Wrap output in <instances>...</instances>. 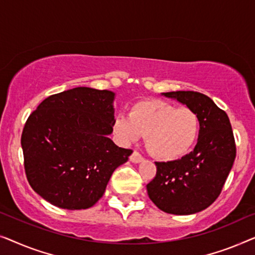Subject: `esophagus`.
I'll return each instance as SVG.
<instances>
[{"label":"esophagus","instance_id":"34e87169","mask_svg":"<svg viewBox=\"0 0 255 255\" xmlns=\"http://www.w3.org/2000/svg\"><path fill=\"white\" fill-rule=\"evenodd\" d=\"M143 160V157L139 155L137 151H134L130 155V162L132 163H141Z\"/></svg>","mask_w":255,"mask_h":255}]
</instances>
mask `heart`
<instances>
[{
  "instance_id": "obj_1",
  "label": "heart",
  "mask_w": 255,
  "mask_h": 255,
  "mask_svg": "<svg viewBox=\"0 0 255 255\" xmlns=\"http://www.w3.org/2000/svg\"><path fill=\"white\" fill-rule=\"evenodd\" d=\"M113 130L125 144L145 135V144L156 158L174 160L186 155L195 144L200 119L188 107H175L159 99L136 103L128 116L114 119Z\"/></svg>"
}]
</instances>
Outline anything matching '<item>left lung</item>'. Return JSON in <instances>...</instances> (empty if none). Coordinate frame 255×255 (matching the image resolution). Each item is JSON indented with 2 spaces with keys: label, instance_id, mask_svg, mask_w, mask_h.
<instances>
[{
  "label": "left lung",
  "instance_id": "8db88e82",
  "mask_svg": "<svg viewBox=\"0 0 255 255\" xmlns=\"http://www.w3.org/2000/svg\"><path fill=\"white\" fill-rule=\"evenodd\" d=\"M192 109L200 119L195 148L181 159L156 162V177L146 185L150 200L167 214L191 215L218 198L236 158L228 114L209 97L195 91L162 93Z\"/></svg>",
  "mask_w": 255,
  "mask_h": 255
}]
</instances>
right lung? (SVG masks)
I'll return each mask as SVG.
<instances>
[{
	"label": "right lung",
	"mask_w": 255,
	"mask_h": 255,
	"mask_svg": "<svg viewBox=\"0 0 255 255\" xmlns=\"http://www.w3.org/2000/svg\"><path fill=\"white\" fill-rule=\"evenodd\" d=\"M114 97L109 90L70 89L49 96L27 118L20 139L25 173L33 191L53 206L92 207L131 155L109 137Z\"/></svg>",
	"instance_id": "add662e5"
}]
</instances>
